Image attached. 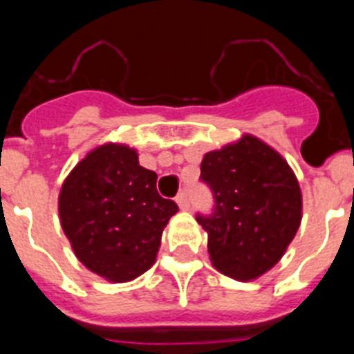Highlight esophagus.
I'll return each instance as SVG.
<instances>
[{"label":"esophagus","instance_id":"esophagus-1","mask_svg":"<svg viewBox=\"0 0 354 354\" xmlns=\"http://www.w3.org/2000/svg\"><path fill=\"white\" fill-rule=\"evenodd\" d=\"M175 202H177V205H179L183 211H187V209H189V198H187L186 192H180L179 195H177V198H175Z\"/></svg>","mask_w":354,"mask_h":354}]
</instances>
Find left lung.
Wrapping results in <instances>:
<instances>
[{
  "instance_id": "left-lung-1",
  "label": "left lung",
  "mask_w": 354,
  "mask_h": 354,
  "mask_svg": "<svg viewBox=\"0 0 354 354\" xmlns=\"http://www.w3.org/2000/svg\"><path fill=\"white\" fill-rule=\"evenodd\" d=\"M202 180L214 193L212 216L196 220L207 232L212 266L248 282L273 268L301 223L303 198L289 162L253 134L207 152Z\"/></svg>"
}]
</instances>
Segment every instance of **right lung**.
<instances>
[{
	"instance_id": "1",
	"label": "right lung",
	"mask_w": 354,
	"mask_h": 354,
	"mask_svg": "<svg viewBox=\"0 0 354 354\" xmlns=\"http://www.w3.org/2000/svg\"><path fill=\"white\" fill-rule=\"evenodd\" d=\"M156 171L138 150L106 142L65 177L58 214L77 261L111 283L131 282L154 266L162 230L179 211L159 196Z\"/></svg>"
}]
</instances>
